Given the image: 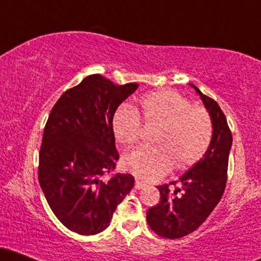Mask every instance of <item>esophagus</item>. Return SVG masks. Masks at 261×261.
I'll return each mask as SVG.
<instances>
[{
	"label": "esophagus",
	"mask_w": 261,
	"mask_h": 261,
	"mask_svg": "<svg viewBox=\"0 0 261 261\" xmlns=\"http://www.w3.org/2000/svg\"><path fill=\"white\" fill-rule=\"evenodd\" d=\"M145 187H146V184L143 181H141V180L135 181V188H136V189H142V188H145Z\"/></svg>",
	"instance_id": "esophagus-1"
}]
</instances>
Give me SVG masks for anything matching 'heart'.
Returning <instances> with one entry per match:
<instances>
[{"instance_id": "obj_1", "label": "heart", "mask_w": 261, "mask_h": 261, "mask_svg": "<svg viewBox=\"0 0 261 261\" xmlns=\"http://www.w3.org/2000/svg\"><path fill=\"white\" fill-rule=\"evenodd\" d=\"M139 113L127 104L116 108L112 128L116 141L127 146L140 139L142 121L155 126L154 146H142L122 157V168L142 180L153 181L175 169H188L205 157L214 137L211 115L202 107H191L184 95L160 89L140 100Z\"/></svg>"}]
</instances>
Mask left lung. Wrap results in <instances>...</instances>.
Here are the masks:
<instances>
[{"instance_id": "8db88e82", "label": "left lung", "mask_w": 261, "mask_h": 261, "mask_svg": "<svg viewBox=\"0 0 261 261\" xmlns=\"http://www.w3.org/2000/svg\"><path fill=\"white\" fill-rule=\"evenodd\" d=\"M199 93L214 124V137L207 153L180 176L178 181L160 185L161 200L147 210V223L155 234L178 239L199 228L210 216L223 195L227 182L228 155L232 133L226 115L217 101ZM181 184L179 187L176 184ZM169 185H174V189Z\"/></svg>"}]
</instances>
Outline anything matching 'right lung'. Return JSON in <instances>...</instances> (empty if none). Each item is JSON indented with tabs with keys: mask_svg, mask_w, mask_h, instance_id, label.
<instances>
[{
	"mask_svg": "<svg viewBox=\"0 0 261 261\" xmlns=\"http://www.w3.org/2000/svg\"><path fill=\"white\" fill-rule=\"evenodd\" d=\"M137 83L114 85L99 73L67 89L53 107L39 151L38 179L50 208L72 232L92 236L109 226L135 184L115 173L119 153L112 119Z\"/></svg>",
	"mask_w": 261,
	"mask_h": 261,
	"instance_id": "add662e5",
	"label": "right lung"
}]
</instances>
